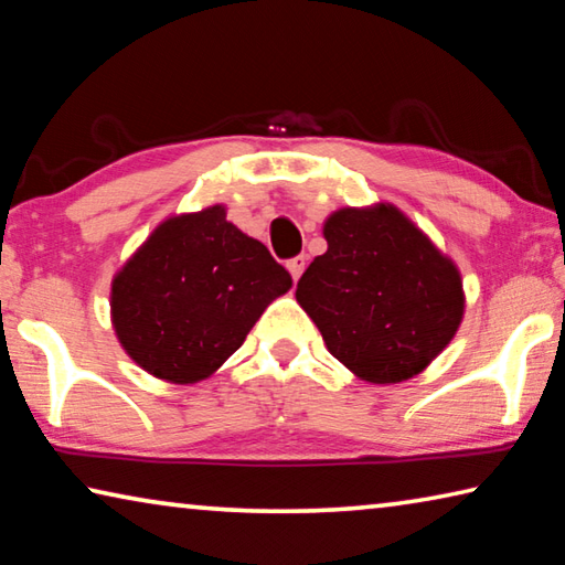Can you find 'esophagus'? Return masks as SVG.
<instances>
[{"label":"esophagus","mask_w":565,"mask_h":565,"mask_svg":"<svg viewBox=\"0 0 565 565\" xmlns=\"http://www.w3.org/2000/svg\"><path fill=\"white\" fill-rule=\"evenodd\" d=\"M286 269H289V274H291V279H294V281H299V279H301V274H303V269H306V259H303V256H294L291 262H286Z\"/></svg>","instance_id":"34e87169"}]
</instances>
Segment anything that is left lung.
I'll list each match as a JSON object with an SVG mask.
<instances>
[{
    "instance_id": "left-lung-1",
    "label": "left lung",
    "mask_w": 565,
    "mask_h": 565,
    "mask_svg": "<svg viewBox=\"0 0 565 565\" xmlns=\"http://www.w3.org/2000/svg\"><path fill=\"white\" fill-rule=\"evenodd\" d=\"M327 254L296 301L353 376L401 384L441 353L463 321L461 271L398 206H343L323 222Z\"/></svg>"
}]
</instances>
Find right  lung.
<instances>
[{
  "label": "right lung",
  "instance_id": "right-lung-1",
  "mask_svg": "<svg viewBox=\"0 0 565 565\" xmlns=\"http://www.w3.org/2000/svg\"><path fill=\"white\" fill-rule=\"evenodd\" d=\"M289 289L269 248L214 204L167 216L124 262L111 279V327L147 374L189 386L216 374Z\"/></svg>",
  "mask_w": 565,
  "mask_h": 565
}]
</instances>
